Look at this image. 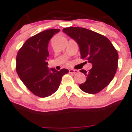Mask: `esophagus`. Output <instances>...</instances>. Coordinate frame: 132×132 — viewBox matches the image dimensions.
Returning <instances> with one entry per match:
<instances>
[{"label": "esophagus", "instance_id": "obj_1", "mask_svg": "<svg viewBox=\"0 0 132 132\" xmlns=\"http://www.w3.org/2000/svg\"><path fill=\"white\" fill-rule=\"evenodd\" d=\"M77 70H69V73H76L77 72Z\"/></svg>", "mask_w": 132, "mask_h": 132}]
</instances>
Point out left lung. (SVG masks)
I'll return each mask as SVG.
<instances>
[{"label":"left lung","mask_w":132,"mask_h":132,"mask_svg":"<svg viewBox=\"0 0 132 132\" xmlns=\"http://www.w3.org/2000/svg\"><path fill=\"white\" fill-rule=\"evenodd\" d=\"M62 31L74 39L80 48L81 58L92 64L89 71L81 70L86 81L79 86L89 94L99 93L110 84L118 68V53L104 36L82 27H66Z\"/></svg>","instance_id":"8db88e82"}]
</instances>
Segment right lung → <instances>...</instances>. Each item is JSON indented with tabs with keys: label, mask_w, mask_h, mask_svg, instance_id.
<instances>
[{
	"label": "right lung",
	"mask_w": 132,
	"mask_h": 132,
	"mask_svg": "<svg viewBox=\"0 0 132 132\" xmlns=\"http://www.w3.org/2000/svg\"><path fill=\"white\" fill-rule=\"evenodd\" d=\"M60 29H48L30 37L18 50L16 70L21 80L34 95L45 98L58 89L62 77L69 70L48 68L50 39Z\"/></svg>",
	"instance_id": "add662e5"
}]
</instances>
